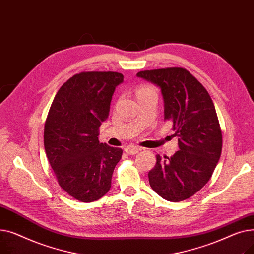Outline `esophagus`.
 I'll use <instances>...</instances> for the list:
<instances>
[{"label":"esophagus","instance_id":"esophagus-1","mask_svg":"<svg viewBox=\"0 0 254 254\" xmlns=\"http://www.w3.org/2000/svg\"><path fill=\"white\" fill-rule=\"evenodd\" d=\"M141 149L136 147V146H127V147H126L125 151L129 154V155H132V154H137Z\"/></svg>","mask_w":254,"mask_h":254}]
</instances>
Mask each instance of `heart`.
Segmentation results:
<instances>
[{"mask_svg": "<svg viewBox=\"0 0 254 254\" xmlns=\"http://www.w3.org/2000/svg\"><path fill=\"white\" fill-rule=\"evenodd\" d=\"M148 89H152L150 86H147V85H141L138 87L137 89V93L138 92H141V91H144V90H148Z\"/></svg>", "mask_w": 254, "mask_h": 254, "instance_id": "obj_1", "label": "heart"}]
</instances>
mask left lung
<instances>
[{
  "label": "left lung",
  "mask_w": 254,
  "mask_h": 254,
  "mask_svg": "<svg viewBox=\"0 0 254 254\" xmlns=\"http://www.w3.org/2000/svg\"><path fill=\"white\" fill-rule=\"evenodd\" d=\"M138 77L158 85L165 102V119L172 123L179 150L148 173L151 189L170 202L192 196L209 181L220 158L222 134L207 89L184 68L141 71Z\"/></svg>",
  "instance_id": "obj_1"
}]
</instances>
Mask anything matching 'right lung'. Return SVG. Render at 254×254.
Here are the masks:
<instances>
[{"label": "right lung", "instance_id": "add662e5", "mask_svg": "<svg viewBox=\"0 0 254 254\" xmlns=\"http://www.w3.org/2000/svg\"><path fill=\"white\" fill-rule=\"evenodd\" d=\"M118 72H81L62 85L44 127V147L61 188L77 201L90 203L109 191L123 149L100 143Z\"/></svg>", "mask_w": 254, "mask_h": 254}]
</instances>
